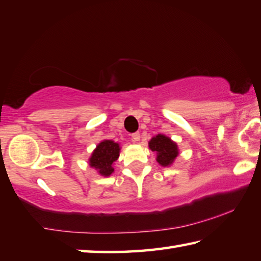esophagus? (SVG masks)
Here are the masks:
<instances>
[{"instance_id": "1", "label": "esophagus", "mask_w": 261, "mask_h": 261, "mask_svg": "<svg viewBox=\"0 0 261 261\" xmlns=\"http://www.w3.org/2000/svg\"><path fill=\"white\" fill-rule=\"evenodd\" d=\"M131 138H132V141H139L140 134L139 132H135V134L131 135Z\"/></svg>"}]
</instances>
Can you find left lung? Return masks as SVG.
Listing matches in <instances>:
<instances>
[{
  "label": "left lung",
  "instance_id": "obj_1",
  "mask_svg": "<svg viewBox=\"0 0 261 261\" xmlns=\"http://www.w3.org/2000/svg\"><path fill=\"white\" fill-rule=\"evenodd\" d=\"M149 148L156 152V160L163 167L170 166L175 158L178 155L177 145L163 135H158L152 138L149 141Z\"/></svg>",
  "mask_w": 261,
  "mask_h": 261
}]
</instances>
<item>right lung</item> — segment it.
Listing matches in <instances>:
<instances>
[{"instance_id":"obj_1","label":"right lung","mask_w":261,"mask_h":261,"mask_svg":"<svg viewBox=\"0 0 261 261\" xmlns=\"http://www.w3.org/2000/svg\"><path fill=\"white\" fill-rule=\"evenodd\" d=\"M120 156V145L112 140H103L94 149L90 166L98 169L99 174L109 176L114 171L113 163Z\"/></svg>"}]
</instances>
